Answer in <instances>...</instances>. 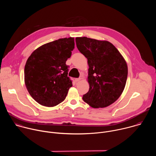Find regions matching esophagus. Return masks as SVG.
<instances>
[{"label":"esophagus","instance_id":"1","mask_svg":"<svg viewBox=\"0 0 156 156\" xmlns=\"http://www.w3.org/2000/svg\"><path fill=\"white\" fill-rule=\"evenodd\" d=\"M83 79V76H81L79 78H76L75 80H76V82H78V81H80L81 80H82Z\"/></svg>","mask_w":156,"mask_h":156}]
</instances>
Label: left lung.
Instances as JSON below:
<instances>
[{
	"instance_id": "obj_1",
	"label": "left lung",
	"mask_w": 156,
	"mask_h": 156,
	"mask_svg": "<svg viewBox=\"0 0 156 156\" xmlns=\"http://www.w3.org/2000/svg\"><path fill=\"white\" fill-rule=\"evenodd\" d=\"M78 49L87 59L89 91L83 99L93 108L106 107L122 94L128 76L123 57L112 43L86 37H76Z\"/></svg>"
}]
</instances>
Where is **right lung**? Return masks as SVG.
I'll return each instance as SVG.
<instances>
[{
  "label": "right lung",
  "mask_w": 156,
  "mask_h": 156,
  "mask_svg": "<svg viewBox=\"0 0 156 156\" xmlns=\"http://www.w3.org/2000/svg\"><path fill=\"white\" fill-rule=\"evenodd\" d=\"M73 37L46 43L34 51L25 66V83L31 96L39 104L54 107L63 102L72 81L66 61L75 48Z\"/></svg>",
  "instance_id": "right-lung-1"
}]
</instances>
